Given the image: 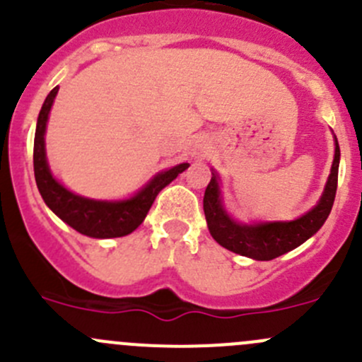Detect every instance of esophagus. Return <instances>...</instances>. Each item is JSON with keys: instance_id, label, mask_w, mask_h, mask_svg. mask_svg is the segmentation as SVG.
<instances>
[{"instance_id": "esophagus-1", "label": "esophagus", "mask_w": 362, "mask_h": 362, "mask_svg": "<svg viewBox=\"0 0 362 362\" xmlns=\"http://www.w3.org/2000/svg\"><path fill=\"white\" fill-rule=\"evenodd\" d=\"M208 152V144L204 140H198L192 147V158H204Z\"/></svg>"}]
</instances>
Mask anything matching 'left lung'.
Wrapping results in <instances>:
<instances>
[{
    "label": "left lung",
    "instance_id": "left-lung-1",
    "mask_svg": "<svg viewBox=\"0 0 362 362\" xmlns=\"http://www.w3.org/2000/svg\"><path fill=\"white\" fill-rule=\"evenodd\" d=\"M338 166L339 145L334 136V159L331 164V173L315 206L294 221L259 222H240L226 210L221 191V177L211 168V180L203 198V210L210 235L224 249L255 261H272L279 255L294 250L296 247L312 238L329 217L337 196Z\"/></svg>",
    "mask_w": 362,
    "mask_h": 362
}]
</instances>
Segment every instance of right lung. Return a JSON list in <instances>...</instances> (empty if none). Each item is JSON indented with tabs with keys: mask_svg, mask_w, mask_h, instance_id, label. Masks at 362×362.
<instances>
[{
	"mask_svg": "<svg viewBox=\"0 0 362 362\" xmlns=\"http://www.w3.org/2000/svg\"><path fill=\"white\" fill-rule=\"evenodd\" d=\"M59 87H54L43 101L36 120L35 148H33V164L38 191L47 206L57 215L69 228L80 235L90 238H119L133 233L144 222L154 203L156 196L175 180L182 171L189 168L187 163L177 164L170 170L159 171L138 192L126 199H90L80 196L64 187L52 175L47 160L45 131L49 122V113Z\"/></svg>",
	"mask_w": 362,
	"mask_h": 362,
	"instance_id": "right-lung-1",
	"label": "right lung"
}]
</instances>
